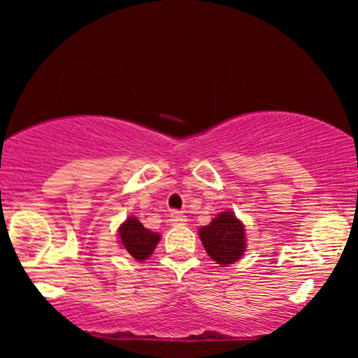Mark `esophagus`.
Segmentation results:
<instances>
[{
  "label": "esophagus",
  "mask_w": 358,
  "mask_h": 358,
  "mask_svg": "<svg viewBox=\"0 0 358 358\" xmlns=\"http://www.w3.org/2000/svg\"><path fill=\"white\" fill-rule=\"evenodd\" d=\"M187 222V215L183 212L173 210L170 213V224L171 225H183Z\"/></svg>",
  "instance_id": "esophagus-1"
}]
</instances>
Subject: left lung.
I'll return each instance as SVG.
<instances>
[{"instance_id":"8db88e82","label":"left lung","mask_w":358,"mask_h":358,"mask_svg":"<svg viewBox=\"0 0 358 358\" xmlns=\"http://www.w3.org/2000/svg\"><path fill=\"white\" fill-rule=\"evenodd\" d=\"M203 248L217 264L239 261L245 250L244 224L232 212H222L210 224L200 229Z\"/></svg>"}]
</instances>
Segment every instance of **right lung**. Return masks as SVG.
Instances as JSON below:
<instances>
[{
  "label": "right lung",
  "mask_w": 358,
  "mask_h": 358,
  "mask_svg": "<svg viewBox=\"0 0 358 358\" xmlns=\"http://www.w3.org/2000/svg\"><path fill=\"white\" fill-rule=\"evenodd\" d=\"M119 237H121L122 248L138 261H145L153 254L158 244V234L148 231L136 217H129L124 224L119 227Z\"/></svg>",
  "instance_id": "1"
}]
</instances>
